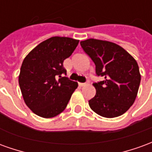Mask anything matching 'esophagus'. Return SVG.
Listing matches in <instances>:
<instances>
[{
    "instance_id": "34e87169",
    "label": "esophagus",
    "mask_w": 152,
    "mask_h": 152,
    "mask_svg": "<svg viewBox=\"0 0 152 152\" xmlns=\"http://www.w3.org/2000/svg\"><path fill=\"white\" fill-rule=\"evenodd\" d=\"M87 84H88L87 82H86V83H80V82L79 83V86H80V87H81V86H86V85H87Z\"/></svg>"
}]
</instances>
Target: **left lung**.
<instances>
[{
	"label": "left lung",
	"mask_w": 152,
	"mask_h": 152,
	"mask_svg": "<svg viewBox=\"0 0 152 152\" xmlns=\"http://www.w3.org/2000/svg\"><path fill=\"white\" fill-rule=\"evenodd\" d=\"M80 45L104 80L94 83L95 96L89 100L94 112L102 117L114 118L134 104L141 81L139 67L134 57L119 45L107 40L87 39Z\"/></svg>",
	"instance_id": "8db88e82"
}]
</instances>
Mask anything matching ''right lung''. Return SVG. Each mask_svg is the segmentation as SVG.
Listing matches in <instances>:
<instances>
[{
    "mask_svg": "<svg viewBox=\"0 0 152 152\" xmlns=\"http://www.w3.org/2000/svg\"><path fill=\"white\" fill-rule=\"evenodd\" d=\"M79 40L53 37L31 50L22 63L18 84L26 105L40 117L52 118L66 108L78 83L71 80L63 67Z\"/></svg>",
    "mask_w": 152,
    "mask_h": 152,
    "instance_id": "add662e5",
    "label": "right lung"
}]
</instances>
